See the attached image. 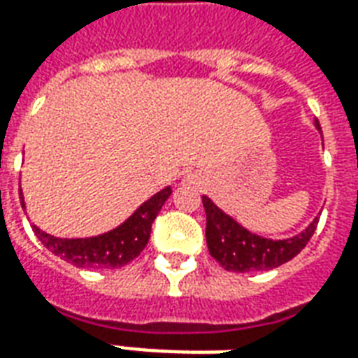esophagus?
I'll list each match as a JSON object with an SVG mask.
<instances>
[{
    "label": "esophagus",
    "mask_w": 358,
    "mask_h": 358,
    "mask_svg": "<svg viewBox=\"0 0 358 358\" xmlns=\"http://www.w3.org/2000/svg\"><path fill=\"white\" fill-rule=\"evenodd\" d=\"M187 180H189V182H194V184H197V176H192V178L187 176Z\"/></svg>",
    "instance_id": "1"
}]
</instances>
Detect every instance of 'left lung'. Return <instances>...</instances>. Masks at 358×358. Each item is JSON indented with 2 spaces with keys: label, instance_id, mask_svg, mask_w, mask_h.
Returning a JSON list of instances; mask_svg holds the SVG:
<instances>
[{
  "label": "left lung",
  "instance_id": "obj_1",
  "mask_svg": "<svg viewBox=\"0 0 358 358\" xmlns=\"http://www.w3.org/2000/svg\"><path fill=\"white\" fill-rule=\"evenodd\" d=\"M316 128H320L316 122ZM203 207L207 215V248L210 257L230 272H259L272 270L292 261L305 249L318 224L315 218L305 232L289 240H266L241 228L232 217L218 209L207 195H203Z\"/></svg>",
  "mask_w": 358,
  "mask_h": 358
}]
</instances>
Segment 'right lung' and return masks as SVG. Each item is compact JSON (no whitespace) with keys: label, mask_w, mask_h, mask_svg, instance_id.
<instances>
[{"label":"right lung","mask_w":358,"mask_h":358,"mask_svg":"<svg viewBox=\"0 0 358 358\" xmlns=\"http://www.w3.org/2000/svg\"><path fill=\"white\" fill-rule=\"evenodd\" d=\"M172 194L171 187H164L159 194L141 205L132 217L115 230H110L95 238L86 240H61L50 234L42 232L34 226V234L53 255L61 257L66 263L82 268H120L124 264L132 263L136 257L145 249L151 234V224L159 215V210ZM20 203L24 209L22 194Z\"/></svg>","instance_id":"1"}]
</instances>
